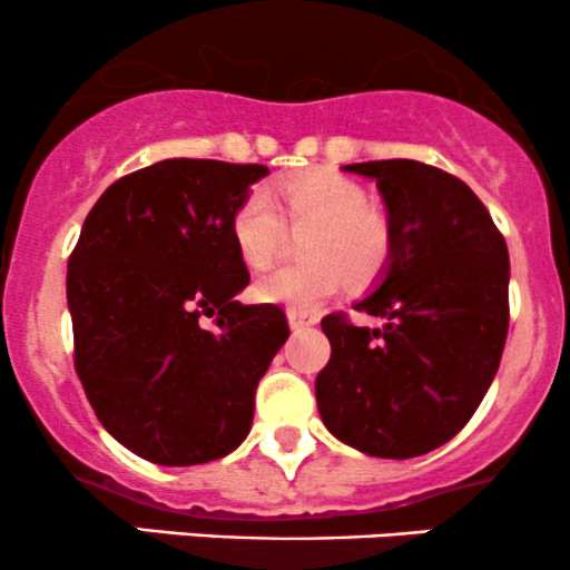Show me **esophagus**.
I'll return each instance as SVG.
<instances>
[{
    "instance_id": "34e87169",
    "label": "esophagus",
    "mask_w": 570,
    "mask_h": 570,
    "mask_svg": "<svg viewBox=\"0 0 570 570\" xmlns=\"http://www.w3.org/2000/svg\"><path fill=\"white\" fill-rule=\"evenodd\" d=\"M286 318H289L292 332H305V330H311V326L318 324L316 313H307V311H289L286 313Z\"/></svg>"
}]
</instances>
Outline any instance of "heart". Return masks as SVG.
<instances>
[{
  "mask_svg": "<svg viewBox=\"0 0 570 570\" xmlns=\"http://www.w3.org/2000/svg\"><path fill=\"white\" fill-rule=\"evenodd\" d=\"M281 212L292 225H311L303 238L305 259L281 265L257 278L254 292L265 303L313 311L348 284L375 278L391 254V230L367 206L362 185L340 174L316 171L278 185ZM233 244L248 267H265L284 246V219L263 189H254L235 206Z\"/></svg>",
  "mask_w": 570,
  "mask_h": 570,
  "instance_id": "b5f03b06",
  "label": "heart"
}]
</instances>
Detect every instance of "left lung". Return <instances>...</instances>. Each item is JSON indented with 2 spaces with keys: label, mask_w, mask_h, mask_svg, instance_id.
<instances>
[{
  "label": "left lung",
  "mask_w": 570,
  "mask_h": 570,
  "mask_svg": "<svg viewBox=\"0 0 570 570\" xmlns=\"http://www.w3.org/2000/svg\"><path fill=\"white\" fill-rule=\"evenodd\" d=\"M377 181L391 254L353 307L381 330L322 318L330 364L316 377L324 426L377 458H415L469 423L499 372L509 332V252L482 200L417 160L345 166Z\"/></svg>",
  "instance_id": "8db88e82"
}]
</instances>
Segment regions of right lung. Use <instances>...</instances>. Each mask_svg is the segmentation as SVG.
I'll return each instance as SVG.
<instances>
[{"label":"right lung","mask_w":570,"mask_h":570,"mask_svg":"<svg viewBox=\"0 0 570 570\" xmlns=\"http://www.w3.org/2000/svg\"><path fill=\"white\" fill-rule=\"evenodd\" d=\"M265 166L174 158L117 179L69 257L75 370L101 426L160 466L233 453L289 337L278 305H240L230 219ZM217 315L214 331L197 322Z\"/></svg>","instance_id":"1"}]
</instances>
